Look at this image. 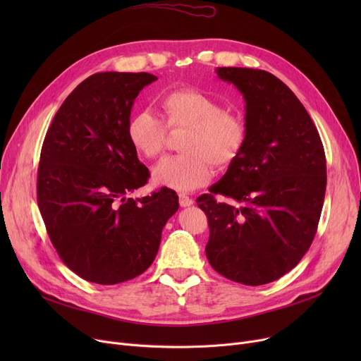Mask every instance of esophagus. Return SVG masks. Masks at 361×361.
<instances>
[{
  "instance_id": "obj_1",
  "label": "esophagus",
  "mask_w": 361,
  "mask_h": 361,
  "mask_svg": "<svg viewBox=\"0 0 361 361\" xmlns=\"http://www.w3.org/2000/svg\"><path fill=\"white\" fill-rule=\"evenodd\" d=\"M178 202H180V206H181V207H187V206H192V204H193V199L188 197V196L184 195V193H180V195H178Z\"/></svg>"
}]
</instances>
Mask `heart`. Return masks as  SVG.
<instances>
[{"mask_svg": "<svg viewBox=\"0 0 361 361\" xmlns=\"http://www.w3.org/2000/svg\"><path fill=\"white\" fill-rule=\"evenodd\" d=\"M161 118L142 109L127 121V137L145 159L158 158L168 133L185 130L180 140L183 154L169 157L154 168V181L180 192H190L211 180L212 165L230 166L247 142V126L215 98L196 89H177L159 99Z\"/></svg>", "mask_w": 361, "mask_h": 361, "instance_id": "obj_1", "label": "heart"}]
</instances>
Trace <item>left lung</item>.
Masks as SVG:
<instances>
[{
    "label": "left lung",
    "mask_w": 361,
    "mask_h": 361,
    "mask_svg": "<svg viewBox=\"0 0 361 361\" xmlns=\"http://www.w3.org/2000/svg\"><path fill=\"white\" fill-rule=\"evenodd\" d=\"M245 101L247 142L225 176L196 199L206 257L222 276L263 286L290 272L316 235L326 190L324 145L293 90L264 70L219 67ZM222 194L238 205L221 204Z\"/></svg>",
    "instance_id": "left-lung-1"
}]
</instances>
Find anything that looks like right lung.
Masks as SVG:
<instances>
[{
  "label": "right lung",
  "mask_w": 361,
  "mask_h": 361,
  "mask_svg": "<svg viewBox=\"0 0 361 361\" xmlns=\"http://www.w3.org/2000/svg\"><path fill=\"white\" fill-rule=\"evenodd\" d=\"M157 79L149 73L92 74L47 131L37 206L56 253L89 282L114 286L143 274L178 211V196L168 187L127 197L150 176L127 137V121L139 92Z\"/></svg>",
  "instance_id": "add662e5"
}]
</instances>
